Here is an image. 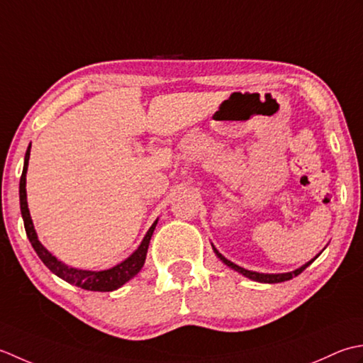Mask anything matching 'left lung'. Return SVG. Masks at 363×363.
Listing matches in <instances>:
<instances>
[{"label":"left lung","instance_id":"obj_1","mask_svg":"<svg viewBox=\"0 0 363 363\" xmlns=\"http://www.w3.org/2000/svg\"><path fill=\"white\" fill-rule=\"evenodd\" d=\"M214 249V247H213ZM214 252H216V255L220 258V260H223L227 266H230L232 269H235V271H238L240 274H242V276H246V277H249V279H252V280H255V282H262V284H279V282H285V280H290V279H293V277H296V276H299L302 271H304L308 264H312L313 263V260L315 258L318 257H315L312 262H308V263H306L304 266H301L299 269H296V271H293V272H285V274H260V272H254V271H247V269H244V268H241V266H238V264H235V263H232L230 260H227V258L224 257V255H220L216 249H214Z\"/></svg>","mask_w":363,"mask_h":363}]
</instances>
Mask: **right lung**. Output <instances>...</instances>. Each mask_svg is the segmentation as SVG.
Segmentation results:
<instances>
[{"label":"right lung","mask_w":363,"mask_h":363,"mask_svg":"<svg viewBox=\"0 0 363 363\" xmlns=\"http://www.w3.org/2000/svg\"><path fill=\"white\" fill-rule=\"evenodd\" d=\"M29 152H31V145H29L26 150L23 174H21V179H20V210H21V216H23L25 230L29 238V242L33 244L34 250L43 262V264H45L53 274L64 279L65 282L73 284L89 291H114L117 288H121L125 282H128L131 277H135L140 271V268L144 266L147 249H149V242L158 220H155L153 225L149 228V232H147V235L144 236V240L140 242V246L136 249V252H133L127 260L114 266V268L106 269V271H84V269L69 268L67 264H64L62 262H59L56 257L51 255L48 250L42 246L40 241L37 240L33 220H31V216H29L28 202H26V171H28Z\"/></svg>","instance_id":"right-lung-1"}]
</instances>
